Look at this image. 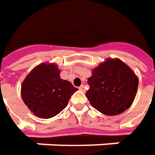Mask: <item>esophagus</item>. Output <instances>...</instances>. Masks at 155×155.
<instances>
[{
    "label": "esophagus",
    "mask_w": 155,
    "mask_h": 155,
    "mask_svg": "<svg viewBox=\"0 0 155 155\" xmlns=\"http://www.w3.org/2000/svg\"><path fill=\"white\" fill-rule=\"evenodd\" d=\"M78 89H79V91H83V92H84V91H85V88H84V85H81V86L79 87Z\"/></svg>",
    "instance_id": "1"
}]
</instances>
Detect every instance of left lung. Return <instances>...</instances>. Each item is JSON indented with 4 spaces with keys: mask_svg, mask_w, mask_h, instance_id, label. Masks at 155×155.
<instances>
[{
    "mask_svg": "<svg viewBox=\"0 0 155 155\" xmlns=\"http://www.w3.org/2000/svg\"><path fill=\"white\" fill-rule=\"evenodd\" d=\"M86 97L93 107L107 116L119 115L132 105L139 80L119 58H107L92 70Z\"/></svg>",
    "mask_w": 155,
    "mask_h": 155,
    "instance_id": "obj_1",
    "label": "left lung"
}]
</instances>
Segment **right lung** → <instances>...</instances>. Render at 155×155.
Listing matches in <instances>:
<instances>
[{
  "label": "right lung",
  "mask_w": 155,
  "mask_h": 155,
  "mask_svg": "<svg viewBox=\"0 0 155 155\" xmlns=\"http://www.w3.org/2000/svg\"><path fill=\"white\" fill-rule=\"evenodd\" d=\"M77 91L69 81L60 78V70L55 63H42L26 77L21 93L33 115L48 119L59 114Z\"/></svg>",
  "instance_id": "obj_1"
}]
</instances>
